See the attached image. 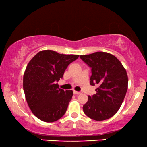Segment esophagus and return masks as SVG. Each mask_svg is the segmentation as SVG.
<instances>
[{
    "label": "esophagus",
    "instance_id": "esophagus-1",
    "mask_svg": "<svg viewBox=\"0 0 147 147\" xmlns=\"http://www.w3.org/2000/svg\"><path fill=\"white\" fill-rule=\"evenodd\" d=\"M73 92L74 94H75V95H81V94H82V92H78V91H75V90H74Z\"/></svg>",
    "mask_w": 147,
    "mask_h": 147
}]
</instances>
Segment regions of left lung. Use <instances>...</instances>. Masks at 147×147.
<instances>
[{"label": "left lung", "mask_w": 147, "mask_h": 147, "mask_svg": "<svg viewBox=\"0 0 147 147\" xmlns=\"http://www.w3.org/2000/svg\"><path fill=\"white\" fill-rule=\"evenodd\" d=\"M80 58L91 68L90 85L98 86L97 93L88 96L83 111L96 121L109 119L122 105L128 89L125 68L114 55L104 52L81 55Z\"/></svg>", "instance_id": "left-lung-1"}]
</instances>
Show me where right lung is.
<instances>
[{
	"label": "right lung",
	"instance_id": "add662e5",
	"mask_svg": "<svg viewBox=\"0 0 147 147\" xmlns=\"http://www.w3.org/2000/svg\"><path fill=\"white\" fill-rule=\"evenodd\" d=\"M78 57L47 50L38 52L28 63L23 75V90L30 110L39 119L53 122L65 113L73 92L59 88L57 82Z\"/></svg>",
	"mask_w": 147,
	"mask_h": 147
}]
</instances>
